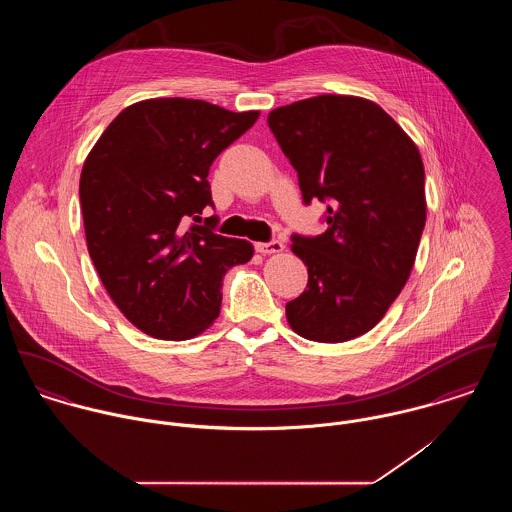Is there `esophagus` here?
<instances>
[{
	"label": "esophagus",
	"mask_w": 512,
	"mask_h": 512,
	"mask_svg": "<svg viewBox=\"0 0 512 512\" xmlns=\"http://www.w3.org/2000/svg\"><path fill=\"white\" fill-rule=\"evenodd\" d=\"M286 246L282 240H270V242H258L256 244V252L260 254H278L282 252Z\"/></svg>",
	"instance_id": "1"
}]
</instances>
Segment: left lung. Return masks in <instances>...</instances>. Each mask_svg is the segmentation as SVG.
Segmentation results:
<instances>
[{
    "instance_id": "left-lung-1",
    "label": "left lung",
    "mask_w": 512,
    "mask_h": 512,
    "mask_svg": "<svg viewBox=\"0 0 512 512\" xmlns=\"http://www.w3.org/2000/svg\"><path fill=\"white\" fill-rule=\"evenodd\" d=\"M268 126L303 203H327V230L292 236L307 290L286 303L297 335L343 343L365 335L406 286L426 224L416 144L374 102L321 94L270 112Z\"/></svg>"
}]
</instances>
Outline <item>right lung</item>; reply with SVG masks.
Returning <instances> with one entry per match:
<instances>
[{
	"label": "right lung",
	"instance_id": "add662e5",
	"mask_svg": "<svg viewBox=\"0 0 512 512\" xmlns=\"http://www.w3.org/2000/svg\"><path fill=\"white\" fill-rule=\"evenodd\" d=\"M260 112L151 98L122 110L88 153L80 207L88 254L112 301L140 331L185 341L219 317L222 278L248 240L213 230L209 169Z\"/></svg>",
	"mask_w": 512,
	"mask_h": 512
}]
</instances>
